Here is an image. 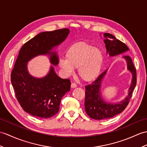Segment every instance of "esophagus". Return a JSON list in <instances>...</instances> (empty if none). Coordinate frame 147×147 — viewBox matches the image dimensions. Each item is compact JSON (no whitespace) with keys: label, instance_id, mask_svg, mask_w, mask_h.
I'll return each mask as SVG.
<instances>
[{"label":"esophagus","instance_id":"34e87169","mask_svg":"<svg viewBox=\"0 0 147 147\" xmlns=\"http://www.w3.org/2000/svg\"><path fill=\"white\" fill-rule=\"evenodd\" d=\"M71 87L72 88H76L77 87V84L75 83H71Z\"/></svg>","mask_w":147,"mask_h":147}]
</instances>
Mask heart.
I'll list each match as a JSON object with an SVG mask.
<instances>
[{
  "mask_svg": "<svg viewBox=\"0 0 147 147\" xmlns=\"http://www.w3.org/2000/svg\"><path fill=\"white\" fill-rule=\"evenodd\" d=\"M66 59L59 61V66L66 74L73 68H78V73L82 80L91 82L100 74L103 63V54L100 49L85 42L72 44L66 52Z\"/></svg>",
  "mask_w": 147,
  "mask_h": 147,
  "instance_id": "b5f03b06",
  "label": "heart"
}]
</instances>
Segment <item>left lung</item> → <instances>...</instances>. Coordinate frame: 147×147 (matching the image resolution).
<instances>
[{"mask_svg": "<svg viewBox=\"0 0 147 147\" xmlns=\"http://www.w3.org/2000/svg\"><path fill=\"white\" fill-rule=\"evenodd\" d=\"M104 37L106 38L104 42L107 50V52L110 56L118 55L129 50L125 43L116 39V37L111 34L105 33ZM123 58L127 61V68L131 73L133 76L128 95L120 103L115 104L107 103L103 100L100 93V88L102 80L107 71L106 70L91 84L85 86V111L91 118L101 120L113 118L123 111L129 103L136 84V72L130 56L126 55L123 56Z\"/></svg>", "mask_w": 147, "mask_h": 147, "instance_id": "8db88e82", "label": "left lung"}]
</instances>
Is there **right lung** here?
<instances>
[{"instance_id": "add662e5", "label": "right lung", "mask_w": 147, "mask_h": 147, "mask_svg": "<svg viewBox=\"0 0 147 147\" xmlns=\"http://www.w3.org/2000/svg\"><path fill=\"white\" fill-rule=\"evenodd\" d=\"M69 33L66 28L40 32L24 44L19 51L11 73V83L20 105L34 117L48 118L55 115L59 110L61 99L70 90L71 82L58 76L53 66L44 78L33 77L27 71V63L37 56L48 54L51 63L57 65L56 53L51 51L63 42Z\"/></svg>"}]
</instances>
